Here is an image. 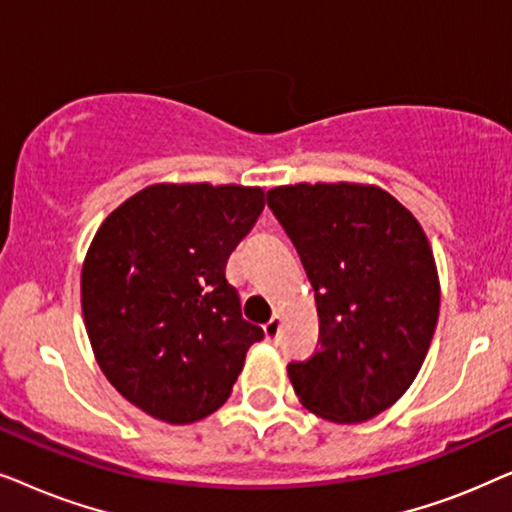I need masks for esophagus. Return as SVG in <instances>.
<instances>
[{
	"instance_id": "esophagus-1",
	"label": "esophagus",
	"mask_w": 512,
	"mask_h": 512,
	"mask_svg": "<svg viewBox=\"0 0 512 512\" xmlns=\"http://www.w3.org/2000/svg\"><path fill=\"white\" fill-rule=\"evenodd\" d=\"M279 331H282V317H279V314H275V317H272L268 324L263 326V333H265V338H268V340H277Z\"/></svg>"
}]
</instances>
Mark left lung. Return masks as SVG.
<instances>
[{
    "instance_id": "obj_1",
    "label": "left lung",
    "mask_w": 512,
    "mask_h": 512,
    "mask_svg": "<svg viewBox=\"0 0 512 512\" xmlns=\"http://www.w3.org/2000/svg\"><path fill=\"white\" fill-rule=\"evenodd\" d=\"M268 205L314 289L321 347L289 363L298 401L335 424L391 408L422 368L440 310L424 228L375 184H286Z\"/></svg>"
}]
</instances>
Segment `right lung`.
<instances>
[{"instance_id": "obj_1", "label": "right lung", "mask_w": 512, "mask_h": 512, "mask_svg": "<svg viewBox=\"0 0 512 512\" xmlns=\"http://www.w3.org/2000/svg\"><path fill=\"white\" fill-rule=\"evenodd\" d=\"M263 207L261 186L163 181L97 228L81 268L90 347L111 387L153 419L193 424L219 410L263 338L226 282Z\"/></svg>"}]
</instances>
